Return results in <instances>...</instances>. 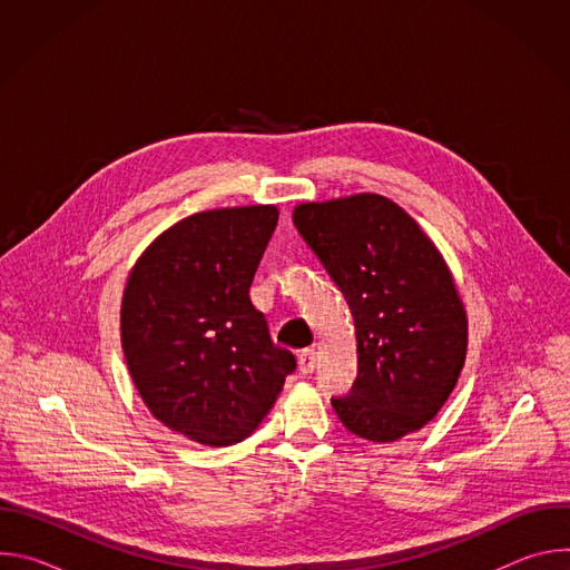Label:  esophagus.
<instances>
[{
    "instance_id": "1",
    "label": "esophagus",
    "mask_w": 570,
    "mask_h": 570,
    "mask_svg": "<svg viewBox=\"0 0 570 570\" xmlns=\"http://www.w3.org/2000/svg\"><path fill=\"white\" fill-rule=\"evenodd\" d=\"M315 363H317V356L313 350H304L299 356H297V367L304 376H308L313 370H315Z\"/></svg>"
}]
</instances>
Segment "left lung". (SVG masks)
Segmentation results:
<instances>
[{"label":"left lung","instance_id":"1","mask_svg":"<svg viewBox=\"0 0 570 570\" xmlns=\"http://www.w3.org/2000/svg\"><path fill=\"white\" fill-rule=\"evenodd\" d=\"M293 223L354 315L358 376L332 399L370 442L424 429L466 358L469 320L451 268L417 220L379 194L299 203Z\"/></svg>","mask_w":570,"mask_h":570}]
</instances>
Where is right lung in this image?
<instances>
[{"label":"right lung","instance_id":"1","mask_svg":"<svg viewBox=\"0 0 570 570\" xmlns=\"http://www.w3.org/2000/svg\"><path fill=\"white\" fill-rule=\"evenodd\" d=\"M275 205L191 214L139 255L121 299V347L150 415L205 446L255 433L295 356L273 345L250 284Z\"/></svg>","mask_w":570,"mask_h":570}]
</instances>
